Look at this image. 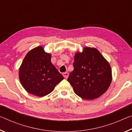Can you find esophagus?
<instances>
[{
	"label": "esophagus",
	"mask_w": 132,
	"mask_h": 132,
	"mask_svg": "<svg viewBox=\"0 0 132 132\" xmlns=\"http://www.w3.org/2000/svg\"><path fill=\"white\" fill-rule=\"evenodd\" d=\"M63 76L64 78H68V76H69V73L68 72L63 73Z\"/></svg>",
	"instance_id": "34e87169"
}]
</instances>
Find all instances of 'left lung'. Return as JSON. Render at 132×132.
<instances>
[{
    "instance_id": "1",
    "label": "left lung",
    "mask_w": 132,
    "mask_h": 132,
    "mask_svg": "<svg viewBox=\"0 0 132 132\" xmlns=\"http://www.w3.org/2000/svg\"><path fill=\"white\" fill-rule=\"evenodd\" d=\"M73 64L68 80L77 96L93 100L107 91L112 80V69L97 49L85 47L82 52H76Z\"/></svg>"
}]
</instances>
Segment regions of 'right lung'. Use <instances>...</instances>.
Returning a JSON list of instances; mask_svg holds the SVG:
<instances>
[{
    "label": "right lung",
    "mask_w": 132,
    "mask_h": 132,
    "mask_svg": "<svg viewBox=\"0 0 132 132\" xmlns=\"http://www.w3.org/2000/svg\"><path fill=\"white\" fill-rule=\"evenodd\" d=\"M51 53L37 46L26 54L19 71V80L28 93L38 97L46 96L64 79L51 62Z\"/></svg>",
    "instance_id": "add662e5"
}]
</instances>
